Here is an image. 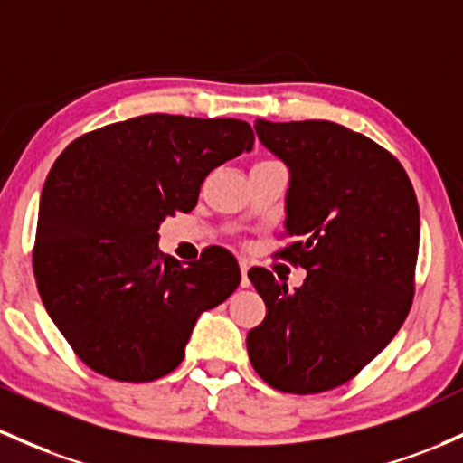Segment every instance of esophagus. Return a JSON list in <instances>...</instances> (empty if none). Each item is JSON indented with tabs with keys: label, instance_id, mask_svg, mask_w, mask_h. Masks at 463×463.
Returning a JSON list of instances; mask_svg holds the SVG:
<instances>
[{
	"label": "esophagus",
	"instance_id": "1",
	"mask_svg": "<svg viewBox=\"0 0 463 463\" xmlns=\"http://www.w3.org/2000/svg\"><path fill=\"white\" fill-rule=\"evenodd\" d=\"M240 270H241V288H248L250 286V281H248V263L246 261L240 263Z\"/></svg>",
	"mask_w": 463,
	"mask_h": 463
}]
</instances>
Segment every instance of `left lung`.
Returning <instances> with one entry per match:
<instances>
[{
  "instance_id": "obj_1",
  "label": "left lung",
  "mask_w": 463,
  "mask_h": 463,
  "mask_svg": "<svg viewBox=\"0 0 463 463\" xmlns=\"http://www.w3.org/2000/svg\"><path fill=\"white\" fill-rule=\"evenodd\" d=\"M257 138L289 171L281 257L307 270L288 292L266 268L248 279L266 318L248 332L255 372L288 393L340 387L383 352L413 301L420 208L398 160L329 120L270 123Z\"/></svg>"
}]
</instances>
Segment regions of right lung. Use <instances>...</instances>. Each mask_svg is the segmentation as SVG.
<instances>
[{
  "label": "right lung",
  "mask_w": 463,
  "mask_h": 463,
  "mask_svg": "<svg viewBox=\"0 0 463 463\" xmlns=\"http://www.w3.org/2000/svg\"><path fill=\"white\" fill-rule=\"evenodd\" d=\"M235 118L146 114L80 136L50 169L33 268L50 318L76 355L108 378L149 383L184 358L197 318L241 281L213 246L180 266L157 228L197 204L213 169L252 149Z\"/></svg>",
  "instance_id": "obj_1"
}]
</instances>
